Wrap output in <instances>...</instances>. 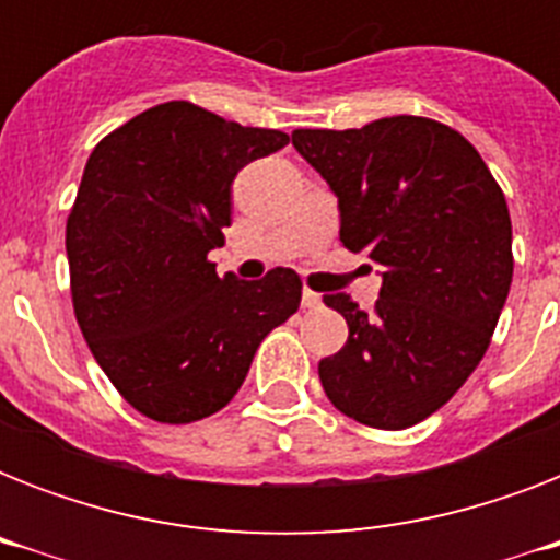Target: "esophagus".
<instances>
[{
    "label": "esophagus",
    "instance_id": "1",
    "mask_svg": "<svg viewBox=\"0 0 560 560\" xmlns=\"http://www.w3.org/2000/svg\"><path fill=\"white\" fill-rule=\"evenodd\" d=\"M302 307H307V311L323 307V296H319V293H314V290H305V293H302Z\"/></svg>",
    "mask_w": 560,
    "mask_h": 560
}]
</instances>
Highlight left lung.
<instances>
[{
  "instance_id": "left-lung-1",
  "label": "left lung",
  "mask_w": 560,
  "mask_h": 560,
  "mask_svg": "<svg viewBox=\"0 0 560 560\" xmlns=\"http://www.w3.org/2000/svg\"><path fill=\"white\" fill-rule=\"evenodd\" d=\"M293 148L340 200V241L383 267L374 311L325 296L349 340L319 360L342 416L404 430L459 392L512 288V218L477 148L421 116L360 130H293Z\"/></svg>"
}]
</instances>
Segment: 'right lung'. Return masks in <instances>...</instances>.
Wrapping results in <instances>:
<instances>
[{"instance_id":"add662e5","label":"right lung","mask_w":560,"mask_h":560,"mask_svg":"<svg viewBox=\"0 0 560 560\" xmlns=\"http://www.w3.org/2000/svg\"><path fill=\"white\" fill-rule=\"evenodd\" d=\"M288 142L168 101L90 153L66 220L72 305L92 358L142 416L191 424L226 407L264 337L299 311L288 267L241 281L209 261L237 171Z\"/></svg>"}]
</instances>
